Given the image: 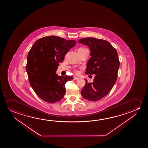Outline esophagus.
Here are the masks:
<instances>
[{"instance_id": "1", "label": "esophagus", "mask_w": 148, "mask_h": 148, "mask_svg": "<svg viewBox=\"0 0 148 148\" xmlns=\"http://www.w3.org/2000/svg\"><path fill=\"white\" fill-rule=\"evenodd\" d=\"M73 79H74V80H78L79 79V78L76 77V76H74V78H73Z\"/></svg>"}]
</instances>
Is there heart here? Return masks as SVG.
<instances>
[{"label": "heart", "instance_id": "1", "mask_svg": "<svg viewBox=\"0 0 148 148\" xmlns=\"http://www.w3.org/2000/svg\"><path fill=\"white\" fill-rule=\"evenodd\" d=\"M75 72L76 73V74H78V73H79V71L78 70H75Z\"/></svg>", "mask_w": 148, "mask_h": 148}]
</instances>
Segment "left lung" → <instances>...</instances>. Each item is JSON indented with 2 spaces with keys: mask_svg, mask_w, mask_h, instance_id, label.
<instances>
[{
  "mask_svg": "<svg viewBox=\"0 0 148 148\" xmlns=\"http://www.w3.org/2000/svg\"><path fill=\"white\" fill-rule=\"evenodd\" d=\"M78 42L88 46L91 51L86 74H95L93 82L89 83L86 79L81 93L86 100H100L108 94L117 80L120 64L117 51L108 41L101 39L88 37Z\"/></svg>",
  "mask_w": 148,
  "mask_h": 148,
  "instance_id": "1",
  "label": "left lung"
}]
</instances>
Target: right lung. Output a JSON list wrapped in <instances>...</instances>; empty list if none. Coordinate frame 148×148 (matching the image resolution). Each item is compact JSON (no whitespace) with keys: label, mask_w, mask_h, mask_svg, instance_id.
Here are the masks:
<instances>
[{"label":"right lung","mask_w":148,"mask_h":148,"mask_svg":"<svg viewBox=\"0 0 148 148\" xmlns=\"http://www.w3.org/2000/svg\"><path fill=\"white\" fill-rule=\"evenodd\" d=\"M76 43L55 36L44 37L35 41L28 53L26 71L30 85L45 101L54 103L64 97L65 84L73 77L58 76L56 71Z\"/></svg>","instance_id":"add662e5"}]
</instances>
